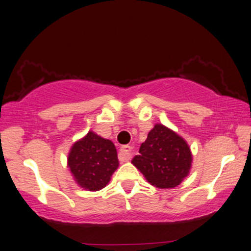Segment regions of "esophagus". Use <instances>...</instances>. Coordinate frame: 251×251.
Here are the masks:
<instances>
[{
  "label": "esophagus",
  "instance_id": "1",
  "mask_svg": "<svg viewBox=\"0 0 251 251\" xmlns=\"http://www.w3.org/2000/svg\"><path fill=\"white\" fill-rule=\"evenodd\" d=\"M130 157H132V147H129V146L122 147L121 150H119V153H118L119 160H121L122 162L128 161L130 159Z\"/></svg>",
  "mask_w": 251,
  "mask_h": 251
}]
</instances>
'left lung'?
Here are the masks:
<instances>
[{
    "label": "left lung",
    "mask_w": 251,
    "mask_h": 251,
    "mask_svg": "<svg viewBox=\"0 0 251 251\" xmlns=\"http://www.w3.org/2000/svg\"><path fill=\"white\" fill-rule=\"evenodd\" d=\"M132 164L151 185L173 189L181 184L192 167V152L186 141L174 130L156 124L141 144Z\"/></svg>",
    "instance_id": "obj_1"
}]
</instances>
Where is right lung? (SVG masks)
Segmentation results:
<instances>
[{
  "instance_id": "add662e5",
  "label": "right lung",
  "mask_w": 251,
  "mask_h": 251,
  "mask_svg": "<svg viewBox=\"0 0 251 251\" xmlns=\"http://www.w3.org/2000/svg\"><path fill=\"white\" fill-rule=\"evenodd\" d=\"M67 166L79 188L99 191L107 186L118 168L117 150L110 140L90 130L70 148Z\"/></svg>"
}]
</instances>
